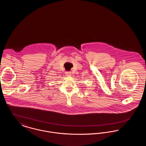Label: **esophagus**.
<instances>
[{"label":"esophagus","mask_w":146,"mask_h":146,"mask_svg":"<svg viewBox=\"0 0 146 146\" xmlns=\"http://www.w3.org/2000/svg\"><path fill=\"white\" fill-rule=\"evenodd\" d=\"M66 76H71V72H69V71H67V72H66Z\"/></svg>","instance_id":"1"}]
</instances>
